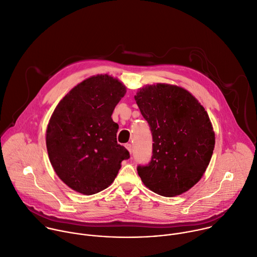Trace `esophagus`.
<instances>
[{
  "instance_id": "34e87169",
  "label": "esophagus",
  "mask_w": 257,
  "mask_h": 257,
  "mask_svg": "<svg viewBox=\"0 0 257 257\" xmlns=\"http://www.w3.org/2000/svg\"><path fill=\"white\" fill-rule=\"evenodd\" d=\"M124 147H125V148L127 149V151L132 154V150H133V149H132V144H125Z\"/></svg>"
}]
</instances>
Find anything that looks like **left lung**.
Wrapping results in <instances>:
<instances>
[{
  "instance_id": "1",
  "label": "left lung",
  "mask_w": 257,
  "mask_h": 257,
  "mask_svg": "<svg viewBox=\"0 0 257 257\" xmlns=\"http://www.w3.org/2000/svg\"><path fill=\"white\" fill-rule=\"evenodd\" d=\"M135 100L154 142L150 163L137 168L143 183L168 197L187 191L206 172L215 148L208 112L187 90L174 85H148Z\"/></svg>"
}]
</instances>
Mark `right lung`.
Instances as JSON below:
<instances>
[{
	"instance_id": "add662e5",
	"label": "right lung",
	"mask_w": 257,
	"mask_h": 257,
	"mask_svg": "<svg viewBox=\"0 0 257 257\" xmlns=\"http://www.w3.org/2000/svg\"><path fill=\"white\" fill-rule=\"evenodd\" d=\"M125 86L108 75L90 77L58 104L46 130L49 161L69 187L91 195L115 179L128 151L117 144L111 114Z\"/></svg>"
}]
</instances>
